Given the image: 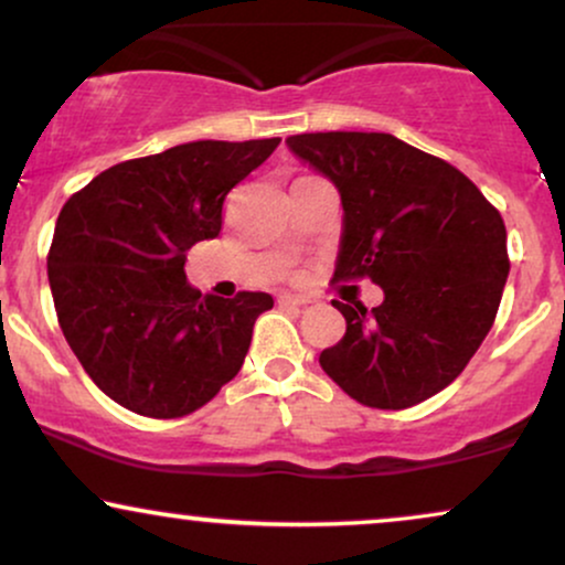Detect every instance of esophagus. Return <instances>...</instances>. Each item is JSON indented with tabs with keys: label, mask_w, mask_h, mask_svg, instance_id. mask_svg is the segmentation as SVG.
<instances>
[{
	"label": "esophagus",
	"mask_w": 565,
	"mask_h": 565,
	"mask_svg": "<svg viewBox=\"0 0 565 565\" xmlns=\"http://www.w3.org/2000/svg\"><path fill=\"white\" fill-rule=\"evenodd\" d=\"M278 302H281L284 308H302V305L310 302V297H305V295H281V297H278Z\"/></svg>",
	"instance_id": "1"
}]
</instances>
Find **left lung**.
<instances>
[{
  "mask_svg": "<svg viewBox=\"0 0 565 565\" xmlns=\"http://www.w3.org/2000/svg\"><path fill=\"white\" fill-rule=\"evenodd\" d=\"M289 152L342 196L334 281L369 276L376 308L331 305L348 321L321 369L358 403L418 405L458 379L505 289V223L450 162L392 134H297Z\"/></svg>",
  "mask_w": 565,
  "mask_h": 565,
  "instance_id": "8db88e82",
  "label": "left lung"
}]
</instances>
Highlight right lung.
Wrapping results in <instances>:
<instances>
[{
    "label": "right lung",
    "mask_w": 565,
    "mask_h": 565,
    "mask_svg": "<svg viewBox=\"0 0 565 565\" xmlns=\"http://www.w3.org/2000/svg\"><path fill=\"white\" fill-rule=\"evenodd\" d=\"M278 141H189L118 162L60 210L46 260L60 329L118 405L179 418L239 373L274 297L202 295L183 263L196 242L221 234L226 194Z\"/></svg>",
    "instance_id": "add662e5"
}]
</instances>
